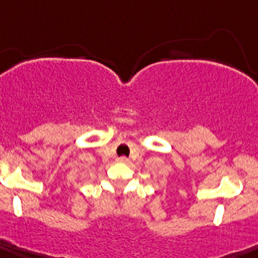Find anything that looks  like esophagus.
Returning a JSON list of instances; mask_svg holds the SVG:
<instances>
[{"instance_id": "34e87169", "label": "esophagus", "mask_w": 258, "mask_h": 258, "mask_svg": "<svg viewBox=\"0 0 258 258\" xmlns=\"http://www.w3.org/2000/svg\"><path fill=\"white\" fill-rule=\"evenodd\" d=\"M118 161L121 164H129V159L125 158V156H121V158H119Z\"/></svg>"}]
</instances>
